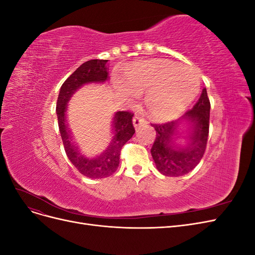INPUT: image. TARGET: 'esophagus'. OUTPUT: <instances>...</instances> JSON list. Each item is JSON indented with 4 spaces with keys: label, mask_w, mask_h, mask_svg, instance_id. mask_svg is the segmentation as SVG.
Returning a JSON list of instances; mask_svg holds the SVG:
<instances>
[{
    "label": "esophagus",
    "mask_w": 255,
    "mask_h": 255,
    "mask_svg": "<svg viewBox=\"0 0 255 255\" xmlns=\"http://www.w3.org/2000/svg\"><path fill=\"white\" fill-rule=\"evenodd\" d=\"M133 123H134L135 128L137 129V128H141L142 126L146 125V123H148V121H146L144 118L140 117V116H135V117L133 118Z\"/></svg>",
    "instance_id": "1"
}]
</instances>
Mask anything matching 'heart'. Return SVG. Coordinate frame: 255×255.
<instances>
[{"mask_svg":"<svg viewBox=\"0 0 255 255\" xmlns=\"http://www.w3.org/2000/svg\"><path fill=\"white\" fill-rule=\"evenodd\" d=\"M118 89L128 98L146 91L145 105L156 118H170L182 113L199 91V78L188 67L171 61L153 60L128 67Z\"/></svg>","mask_w":255,"mask_h":255,"instance_id":"1","label":"heart"}]
</instances>
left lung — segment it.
I'll return each mask as SVG.
<instances>
[{
	"label": "left lung",
	"instance_id": "1",
	"mask_svg": "<svg viewBox=\"0 0 255 255\" xmlns=\"http://www.w3.org/2000/svg\"><path fill=\"white\" fill-rule=\"evenodd\" d=\"M211 103L203 88L197 103L179 120L152 123L156 130L151 154L157 170L166 176H181L190 172L203 157L210 130ZM182 120L190 126L189 144L181 150L173 144L176 127Z\"/></svg>",
	"mask_w": 255,
	"mask_h": 255
}]
</instances>
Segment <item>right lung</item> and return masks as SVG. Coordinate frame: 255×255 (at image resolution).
Returning a JSON list of instances; mask_svg holds the SVG:
<instances>
[{"label": "right lung", "mask_w": 255, "mask_h": 255, "mask_svg": "<svg viewBox=\"0 0 255 255\" xmlns=\"http://www.w3.org/2000/svg\"><path fill=\"white\" fill-rule=\"evenodd\" d=\"M106 64L107 60L103 59H91L82 64L60 87L56 104L59 132L67 156L83 175L90 177V179H104V177L114 174L119 166L122 146L135 133L132 121L134 114L128 111H122L115 114L113 119L114 136L112 142L100 156L94 158L84 156L72 140V136L70 130L68 129L66 120L67 103L75 90L79 89L82 85L105 82L109 79Z\"/></svg>", "instance_id": "1"}]
</instances>
